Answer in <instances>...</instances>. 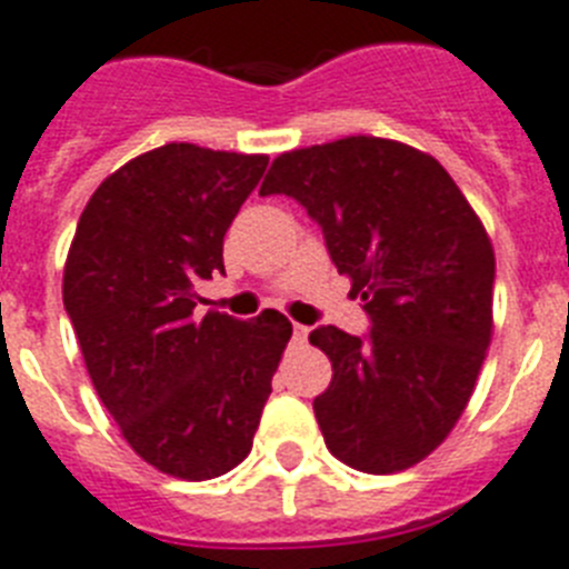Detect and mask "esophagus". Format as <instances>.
Instances as JSON below:
<instances>
[{"instance_id":"34e87169","label":"esophagus","mask_w":569,"mask_h":569,"mask_svg":"<svg viewBox=\"0 0 569 569\" xmlns=\"http://www.w3.org/2000/svg\"><path fill=\"white\" fill-rule=\"evenodd\" d=\"M309 338V327H303V323H295L292 327V341L295 343H307Z\"/></svg>"}]
</instances>
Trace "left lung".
<instances>
[{"mask_svg":"<svg viewBox=\"0 0 569 569\" xmlns=\"http://www.w3.org/2000/svg\"><path fill=\"white\" fill-rule=\"evenodd\" d=\"M260 193L307 208L373 323L367 338L309 332L332 361L312 402L323 442L367 475L417 466L462 417L489 350L495 248L483 222L433 156L376 136L283 152Z\"/></svg>","mask_w":569,"mask_h":569,"instance_id":"8db88e82","label":"left lung"}]
</instances>
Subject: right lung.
I'll use <instances>...</instances> for the list:
<instances>
[{"label": "right lung", "instance_id": "right-lung-1", "mask_svg": "<svg viewBox=\"0 0 569 569\" xmlns=\"http://www.w3.org/2000/svg\"><path fill=\"white\" fill-rule=\"evenodd\" d=\"M269 156L164 144L100 181L63 269L86 370L152 469L211 480L251 451L289 318H196V283L226 271L222 240Z\"/></svg>", "mask_w": 569, "mask_h": 569}]
</instances>
